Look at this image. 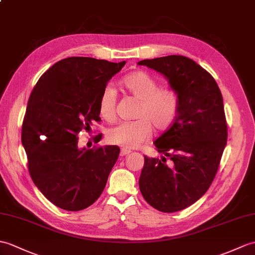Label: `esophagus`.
I'll use <instances>...</instances> for the list:
<instances>
[{"label": "esophagus", "instance_id": "obj_1", "mask_svg": "<svg viewBox=\"0 0 255 255\" xmlns=\"http://www.w3.org/2000/svg\"><path fill=\"white\" fill-rule=\"evenodd\" d=\"M129 153H130V150H127V149H122V151H121V156L128 155Z\"/></svg>", "mask_w": 255, "mask_h": 255}]
</instances>
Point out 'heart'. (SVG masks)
I'll use <instances>...</instances> for the list:
<instances>
[{
    "instance_id": "b5f03b06",
    "label": "heart",
    "mask_w": 255,
    "mask_h": 255,
    "mask_svg": "<svg viewBox=\"0 0 255 255\" xmlns=\"http://www.w3.org/2000/svg\"><path fill=\"white\" fill-rule=\"evenodd\" d=\"M123 87L139 100L134 117L138 120L123 122L111 128L108 140L124 149H134L149 139L153 127L158 131L167 130L176 120L178 98L169 88L158 87L155 78L143 70L127 75L122 80ZM116 96L110 86L103 89L99 100V112L106 121L115 118Z\"/></svg>"
}]
</instances>
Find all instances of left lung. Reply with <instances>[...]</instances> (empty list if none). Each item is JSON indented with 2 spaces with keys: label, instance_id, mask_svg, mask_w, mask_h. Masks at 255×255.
<instances>
[{
  "label": "left lung",
  "instance_id": "8db88e82",
  "mask_svg": "<svg viewBox=\"0 0 255 255\" xmlns=\"http://www.w3.org/2000/svg\"><path fill=\"white\" fill-rule=\"evenodd\" d=\"M138 65L162 74L178 98L175 122L154 141L163 156H144L140 191L158 211H181L208 191L226 146L222 93L214 78L186 56H163Z\"/></svg>",
  "mask_w": 255,
  "mask_h": 255
}]
</instances>
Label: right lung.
<instances>
[{
	"label": "right lung",
	"instance_id": "right-lung-1",
	"mask_svg": "<svg viewBox=\"0 0 255 255\" xmlns=\"http://www.w3.org/2000/svg\"><path fill=\"white\" fill-rule=\"evenodd\" d=\"M125 64L67 57L47 69L33 88L21 142L34 185L60 209L84 210L104 190L120 147L80 149L77 134L101 121V93Z\"/></svg>",
	"mask_w": 255,
	"mask_h": 255
}]
</instances>
